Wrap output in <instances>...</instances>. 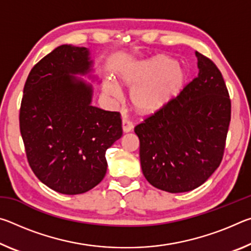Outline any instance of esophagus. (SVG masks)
<instances>
[{"label": "esophagus", "mask_w": 251, "mask_h": 251, "mask_svg": "<svg viewBox=\"0 0 251 251\" xmlns=\"http://www.w3.org/2000/svg\"><path fill=\"white\" fill-rule=\"evenodd\" d=\"M133 128H134L133 123H131L129 120H127V118H123V130H124L125 133H129V131L133 130Z\"/></svg>", "instance_id": "esophagus-1"}]
</instances>
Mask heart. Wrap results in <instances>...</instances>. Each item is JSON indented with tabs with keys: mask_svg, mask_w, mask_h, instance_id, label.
<instances>
[{
	"mask_svg": "<svg viewBox=\"0 0 251 251\" xmlns=\"http://www.w3.org/2000/svg\"><path fill=\"white\" fill-rule=\"evenodd\" d=\"M121 78L135 85L130 93L135 108L143 114H154L166 107L179 93L185 75L175 59L158 56L130 67ZM104 91L109 96H121V88L113 79L106 80Z\"/></svg>",
	"mask_w": 251,
	"mask_h": 251,
	"instance_id": "heart-1",
	"label": "heart"
}]
</instances>
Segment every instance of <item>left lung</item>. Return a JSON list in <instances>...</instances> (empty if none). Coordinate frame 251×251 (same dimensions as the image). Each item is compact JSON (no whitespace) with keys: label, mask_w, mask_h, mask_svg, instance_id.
Masks as SVG:
<instances>
[{"label":"left lung","mask_w":251,"mask_h":251,"mask_svg":"<svg viewBox=\"0 0 251 251\" xmlns=\"http://www.w3.org/2000/svg\"><path fill=\"white\" fill-rule=\"evenodd\" d=\"M198 75L159 112L135 127L144 176L156 188L185 193L202 185L222 163L231 115L223 75L196 52Z\"/></svg>","instance_id":"left-lung-1"}]
</instances>
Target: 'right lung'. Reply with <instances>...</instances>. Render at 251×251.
I'll list each match as a JSON object with an SVG mask.
<instances>
[{
    "instance_id": "obj_1",
    "label": "right lung",
    "mask_w": 251,
    "mask_h": 251,
    "mask_svg": "<svg viewBox=\"0 0 251 251\" xmlns=\"http://www.w3.org/2000/svg\"><path fill=\"white\" fill-rule=\"evenodd\" d=\"M86 48L61 45L33 67L24 85L20 130L35 176L55 192L86 193L103 180L106 151L123 135L121 114L92 105Z\"/></svg>"
}]
</instances>
